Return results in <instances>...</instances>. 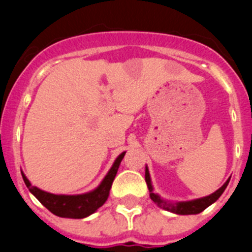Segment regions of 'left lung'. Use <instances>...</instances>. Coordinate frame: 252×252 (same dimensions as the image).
Listing matches in <instances>:
<instances>
[{"label":"left lung","instance_id":"1","mask_svg":"<svg viewBox=\"0 0 252 252\" xmlns=\"http://www.w3.org/2000/svg\"><path fill=\"white\" fill-rule=\"evenodd\" d=\"M231 178L226 180V183L221 187L220 189H217L215 193L212 194L207 195V197L203 198H198V199H193V201H187V202H169L162 199L159 194L154 193L153 184H151V178L150 173H149L148 165L145 166V180L146 184H148L149 192H150V198L153 199V202L155 204L160 207V208L165 209V211H169V212H173L175 215H198L201 213L202 211L209 207L212 203H215L218 198L221 197L222 193L224 192L226 187L228 186V182H230Z\"/></svg>","mask_w":252,"mask_h":252}]
</instances>
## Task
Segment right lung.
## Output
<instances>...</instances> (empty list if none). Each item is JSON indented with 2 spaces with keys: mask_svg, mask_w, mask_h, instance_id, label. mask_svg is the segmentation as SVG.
Returning a JSON list of instances; mask_svg holds the SVG:
<instances>
[{
  "mask_svg": "<svg viewBox=\"0 0 252 252\" xmlns=\"http://www.w3.org/2000/svg\"><path fill=\"white\" fill-rule=\"evenodd\" d=\"M125 154H126V151L121 153L119 157L116 158L113 165L111 166L106 177L103 178V180L97 188L91 190V192L83 193V194H53V193L41 190L37 187L31 186L30 180L26 178L24 171H21V175L29 190L53 215L63 218H86L94 213L107 201V198L110 195V189L112 187L113 179L117 174V170H119V166L124 159Z\"/></svg>",
  "mask_w": 252,
  "mask_h": 252,
  "instance_id": "obj_1",
  "label": "right lung"
}]
</instances>
